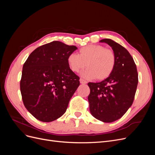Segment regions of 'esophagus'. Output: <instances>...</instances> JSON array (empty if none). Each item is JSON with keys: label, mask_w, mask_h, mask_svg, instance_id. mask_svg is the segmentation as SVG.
I'll return each instance as SVG.
<instances>
[{"label": "esophagus", "mask_w": 155, "mask_h": 155, "mask_svg": "<svg viewBox=\"0 0 155 155\" xmlns=\"http://www.w3.org/2000/svg\"><path fill=\"white\" fill-rule=\"evenodd\" d=\"M79 81H80V83H81V84H86L87 83V81L85 80V79H79Z\"/></svg>", "instance_id": "1"}]
</instances>
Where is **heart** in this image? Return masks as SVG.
I'll return each instance as SVG.
<instances>
[{
  "mask_svg": "<svg viewBox=\"0 0 155 155\" xmlns=\"http://www.w3.org/2000/svg\"><path fill=\"white\" fill-rule=\"evenodd\" d=\"M116 61L113 51L96 45L84 46L79 50V55L71 54L67 58L68 67L72 72H79L87 67L81 76L86 79L96 78L98 80L110 76L114 69Z\"/></svg>",
  "mask_w": 155,
  "mask_h": 155,
  "instance_id": "b5f03b06",
  "label": "heart"
}]
</instances>
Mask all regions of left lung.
I'll list each match as a JSON object with an SVG mask.
<instances>
[{
	"mask_svg": "<svg viewBox=\"0 0 155 155\" xmlns=\"http://www.w3.org/2000/svg\"><path fill=\"white\" fill-rule=\"evenodd\" d=\"M109 45L116 55V64L110 76L99 83H88V96L91 114L103 122L120 119L132 105L138 82L137 66L129 51L109 39L101 40Z\"/></svg>",
	"mask_w": 155,
	"mask_h": 155,
	"instance_id": "1",
	"label": "left lung"
}]
</instances>
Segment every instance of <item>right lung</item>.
Instances as JSON below:
<instances>
[{
	"label": "right lung",
	"instance_id": "right-lung-1",
	"mask_svg": "<svg viewBox=\"0 0 155 155\" xmlns=\"http://www.w3.org/2000/svg\"><path fill=\"white\" fill-rule=\"evenodd\" d=\"M77 49L75 46L53 41L33 51L23 65L22 99L36 119L50 122L66 112L79 85V78L67 63L68 56Z\"/></svg>",
	"mask_w": 155,
	"mask_h": 155
}]
</instances>
